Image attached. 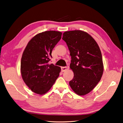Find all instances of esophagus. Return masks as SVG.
Masks as SVG:
<instances>
[{
	"instance_id": "34e87169",
	"label": "esophagus",
	"mask_w": 123,
	"mask_h": 123,
	"mask_svg": "<svg viewBox=\"0 0 123 123\" xmlns=\"http://www.w3.org/2000/svg\"><path fill=\"white\" fill-rule=\"evenodd\" d=\"M69 67L67 66V67H62V72H65L66 71L69 70Z\"/></svg>"
}]
</instances>
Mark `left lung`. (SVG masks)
Wrapping results in <instances>:
<instances>
[{
  "mask_svg": "<svg viewBox=\"0 0 123 123\" xmlns=\"http://www.w3.org/2000/svg\"><path fill=\"white\" fill-rule=\"evenodd\" d=\"M62 39L68 46L72 59L70 68L74 77L69 81L70 86L77 95H85L95 87L103 75L100 48L94 39L84 31L65 32Z\"/></svg>",
  "mask_w": 123,
  "mask_h": 123,
  "instance_id": "1",
  "label": "left lung"
}]
</instances>
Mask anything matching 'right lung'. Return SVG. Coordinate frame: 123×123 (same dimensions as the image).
<instances>
[{
	"mask_svg": "<svg viewBox=\"0 0 123 123\" xmlns=\"http://www.w3.org/2000/svg\"><path fill=\"white\" fill-rule=\"evenodd\" d=\"M62 35V32L55 31L38 33L29 41L23 52L20 63L22 79L36 94L46 93L59 76L61 67L49 62Z\"/></svg>",
	"mask_w": 123,
	"mask_h": 123,
	"instance_id": "1",
	"label": "right lung"
}]
</instances>
